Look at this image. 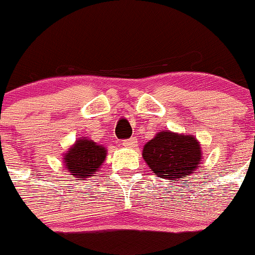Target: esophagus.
<instances>
[{"mask_svg": "<svg viewBox=\"0 0 255 255\" xmlns=\"http://www.w3.org/2000/svg\"><path fill=\"white\" fill-rule=\"evenodd\" d=\"M123 146H125V147H128V148H135L136 146H137V140H136V137L128 138V140L123 141Z\"/></svg>", "mask_w": 255, "mask_h": 255, "instance_id": "1", "label": "esophagus"}]
</instances>
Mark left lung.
Returning <instances> with one entry per match:
<instances>
[{
	"label": "left lung",
	"instance_id": "8db88e82",
	"mask_svg": "<svg viewBox=\"0 0 255 255\" xmlns=\"http://www.w3.org/2000/svg\"><path fill=\"white\" fill-rule=\"evenodd\" d=\"M142 157L157 177L178 181L193 173L202 153L200 142L192 135L165 130L143 146Z\"/></svg>",
	"mask_w": 255,
	"mask_h": 255
}]
</instances>
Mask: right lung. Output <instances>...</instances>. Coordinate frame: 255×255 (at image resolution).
<instances>
[{
    "label": "right lung",
    "instance_id": "obj_1",
    "mask_svg": "<svg viewBox=\"0 0 255 255\" xmlns=\"http://www.w3.org/2000/svg\"><path fill=\"white\" fill-rule=\"evenodd\" d=\"M107 157L104 146L89 138H78L74 145L65 152L64 163L68 172L77 178H85L99 171Z\"/></svg>",
    "mask_w": 255,
    "mask_h": 255
}]
</instances>
